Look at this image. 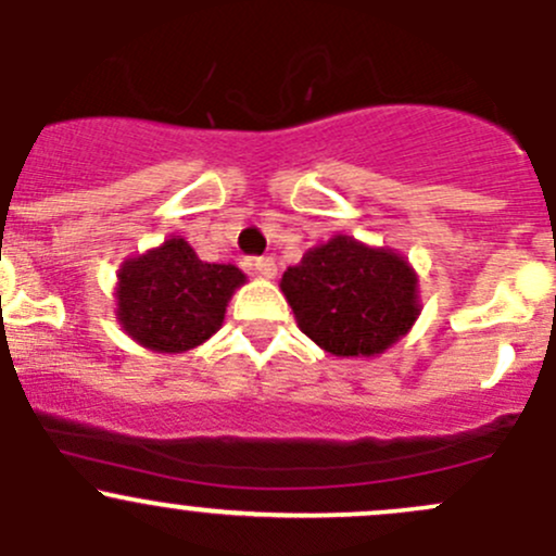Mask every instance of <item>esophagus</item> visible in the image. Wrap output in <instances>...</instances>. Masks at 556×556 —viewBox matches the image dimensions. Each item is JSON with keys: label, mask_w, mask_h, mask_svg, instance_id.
<instances>
[{"label": "esophagus", "mask_w": 556, "mask_h": 556, "mask_svg": "<svg viewBox=\"0 0 556 556\" xmlns=\"http://www.w3.org/2000/svg\"><path fill=\"white\" fill-rule=\"evenodd\" d=\"M252 271L263 279H274L277 277V263H274V257H255L252 261Z\"/></svg>", "instance_id": "34e87169"}]
</instances>
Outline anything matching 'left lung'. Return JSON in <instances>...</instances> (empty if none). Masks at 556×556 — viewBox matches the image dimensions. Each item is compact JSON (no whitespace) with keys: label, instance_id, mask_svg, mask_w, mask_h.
Listing matches in <instances>:
<instances>
[{"label":"left lung","instance_id":"1","mask_svg":"<svg viewBox=\"0 0 556 556\" xmlns=\"http://www.w3.org/2000/svg\"><path fill=\"white\" fill-rule=\"evenodd\" d=\"M279 288L299 328L336 357L382 355L422 309L408 261L344 233L312 247L282 274Z\"/></svg>","mask_w":556,"mask_h":556}]
</instances>
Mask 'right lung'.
Returning a JSON list of instances; mask_svg holds the SVG:
<instances>
[{
	"label": "right lung",
	"instance_id": "add662e5",
	"mask_svg": "<svg viewBox=\"0 0 556 556\" xmlns=\"http://www.w3.org/2000/svg\"><path fill=\"white\" fill-rule=\"evenodd\" d=\"M247 277L231 263H204L172 237L117 271V323L153 352H188L217 333L233 290Z\"/></svg>",
	"mask_w": 556,
	"mask_h": 556
}]
</instances>
